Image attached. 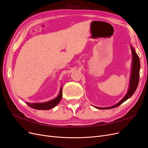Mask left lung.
I'll return each mask as SVG.
<instances>
[{
    "mask_svg": "<svg viewBox=\"0 0 148 148\" xmlns=\"http://www.w3.org/2000/svg\"><path fill=\"white\" fill-rule=\"evenodd\" d=\"M132 49V67H131V73L129 81V89L127 91V94L116 105L109 106V107H97L94 106L95 108L99 109V110H107V109H112L116 108V107L121 105L127 99L130 98L134 94L137 87H138V83H139V78H140V59L138 54L135 52V49L132 47H130Z\"/></svg>",
    "mask_w": 148,
    "mask_h": 148,
    "instance_id": "8db88e82",
    "label": "left lung"
}]
</instances>
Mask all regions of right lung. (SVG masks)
I'll return each instance as SVG.
<instances>
[{"label":"right lung","instance_id":"obj_1","mask_svg":"<svg viewBox=\"0 0 148 148\" xmlns=\"http://www.w3.org/2000/svg\"><path fill=\"white\" fill-rule=\"evenodd\" d=\"M62 87L60 88L59 94L56 98L53 99L52 100L47 101V102L43 103H27V105L30 107L36 110H48L54 108L56 106L62 99Z\"/></svg>","mask_w":148,"mask_h":148}]
</instances>
